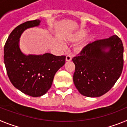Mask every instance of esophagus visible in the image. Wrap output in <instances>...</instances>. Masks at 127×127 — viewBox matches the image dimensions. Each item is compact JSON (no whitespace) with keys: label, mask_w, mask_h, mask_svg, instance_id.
I'll return each mask as SVG.
<instances>
[{"label":"esophagus","mask_w":127,"mask_h":127,"mask_svg":"<svg viewBox=\"0 0 127 127\" xmlns=\"http://www.w3.org/2000/svg\"><path fill=\"white\" fill-rule=\"evenodd\" d=\"M72 60V57H70V55H67L66 56V58H65V60L67 62H69L70 61Z\"/></svg>","instance_id":"esophagus-1"}]
</instances>
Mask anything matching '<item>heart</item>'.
I'll list each match as a JSON object with an SVG mask.
<instances>
[{"label":"heart","instance_id":"obj_1","mask_svg":"<svg viewBox=\"0 0 127 127\" xmlns=\"http://www.w3.org/2000/svg\"><path fill=\"white\" fill-rule=\"evenodd\" d=\"M87 32H88V31L86 30H85V29H81V30H79L78 32H76V33H74V34L69 39V41H72V42H76V41H79V40L82 39L83 37H85V35H86V33H87ZM93 39H94V35H88V36L86 37L85 38V39L83 40V41L81 42L80 44H79L76 46V51H81V50L83 48V47H85L88 43L90 42L91 41H92Z\"/></svg>","mask_w":127,"mask_h":127}]
</instances>
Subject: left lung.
<instances>
[{"mask_svg":"<svg viewBox=\"0 0 127 127\" xmlns=\"http://www.w3.org/2000/svg\"><path fill=\"white\" fill-rule=\"evenodd\" d=\"M72 61L76 67L73 81L79 92L86 97H100L114 86L122 72V40L114 35L90 42Z\"/></svg>","mask_w":127,"mask_h":127,"instance_id":"obj_1","label":"left lung"}]
</instances>
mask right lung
<instances>
[{
    "label": "right lung",
    "instance_id": "add662e5",
    "mask_svg": "<svg viewBox=\"0 0 127 127\" xmlns=\"http://www.w3.org/2000/svg\"><path fill=\"white\" fill-rule=\"evenodd\" d=\"M41 20L28 21L12 31L4 46V60L7 74L13 86L32 97L44 95L51 88L54 76L65 63V56L51 53L26 55L19 46L23 31L37 27Z\"/></svg>",
    "mask_w": 127,
    "mask_h": 127
}]
</instances>
